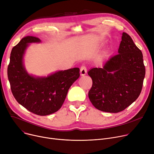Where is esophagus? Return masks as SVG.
Instances as JSON below:
<instances>
[{
	"label": "esophagus",
	"mask_w": 154,
	"mask_h": 154,
	"mask_svg": "<svg viewBox=\"0 0 154 154\" xmlns=\"http://www.w3.org/2000/svg\"><path fill=\"white\" fill-rule=\"evenodd\" d=\"M86 72H87V69L86 67L84 65H82L80 68V75L81 76H84L86 74Z\"/></svg>",
	"instance_id": "1"
}]
</instances>
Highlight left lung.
Wrapping results in <instances>:
<instances>
[{"instance_id": "1", "label": "left lung", "mask_w": 154, "mask_h": 154, "mask_svg": "<svg viewBox=\"0 0 154 154\" xmlns=\"http://www.w3.org/2000/svg\"><path fill=\"white\" fill-rule=\"evenodd\" d=\"M118 53L103 68H94L88 72L93 81L88 93L89 100L101 111L116 113L124 110L142 91L146 75L142 53L125 32Z\"/></svg>"}]
</instances>
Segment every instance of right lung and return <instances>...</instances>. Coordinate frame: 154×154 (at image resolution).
<instances>
[{
	"label": "right lung",
	"mask_w": 154,
	"mask_h": 154,
	"mask_svg": "<svg viewBox=\"0 0 154 154\" xmlns=\"http://www.w3.org/2000/svg\"><path fill=\"white\" fill-rule=\"evenodd\" d=\"M40 39L26 36L12 48L7 75L11 91L17 101L30 112L47 116L58 111L69 88L79 77V69L60 71L47 78L29 75L23 65V56L28 43Z\"/></svg>",
	"instance_id": "add662e5"
}]
</instances>
